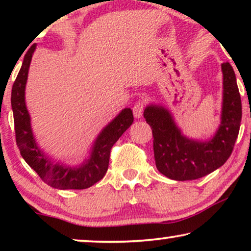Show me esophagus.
<instances>
[{"label":"esophagus","mask_w":251,"mask_h":251,"mask_svg":"<svg viewBox=\"0 0 251 251\" xmlns=\"http://www.w3.org/2000/svg\"><path fill=\"white\" fill-rule=\"evenodd\" d=\"M144 106H145V105H144V101H142V100L136 102L135 106H133V108H132L133 115H135V118H137V119L142 118L143 112H144Z\"/></svg>","instance_id":"1"}]
</instances>
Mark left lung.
<instances>
[{
    "instance_id": "obj_1",
    "label": "left lung",
    "mask_w": 251,
    "mask_h": 251,
    "mask_svg": "<svg viewBox=\"0 0 251 251\" xmlns=\"http://www.w3.org/2000/svg\"><path fill=\"white\" fill-rule=\"evenodd\" d=\"M223 102L221 125L209 139L185 136L169 109L150 104L144 118L152 128L157 170L174 180H193L221 168L232 154L242 118L241 97L229 63L222 64Z\"/></svg>"
}]
</instances>
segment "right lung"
Instances as JSON below:
<instances>
[{
	"label": "right lung",
	"instance_id": "right-lung-1",
	"mask_svg": "<svg viewBox=\"0 0 251 251\" xmlns=\"http://www.w3.org/2000/svg\"><path fill=\"white\" fill-rule=\"evenodd\" d=\"M36 46L34 44L24 57V61L11 92V107L15 121L16 142L27 164L44 183L58 190H84L105 176L113 145L132 125L133 114L125 108L104 126L92 143L89 155L81 164L68 166L44 153L34 137L30 115L26 106L25 89L30 61Z\"/></svg>",
	"mask_w": 251,
	"mask_h": 251
}]
</instances>
